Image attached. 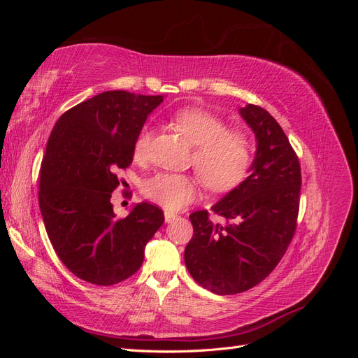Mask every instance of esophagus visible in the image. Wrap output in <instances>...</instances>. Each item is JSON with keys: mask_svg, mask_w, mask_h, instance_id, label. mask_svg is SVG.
I'll use <instances>...</instances> for the list:
<instances>
[{"mask_svg": "<svg viewBox=\"0 0 358 358\" xmlns=\"http://www.w3.org/2000/svg\"><path fill=\"white\" fill-rule=\"evenodd\" d=\"M164 218H166V222H171L175 221L178 218V215L175 212H170V210H166L164 212Z\"/></svg>", "mask_w": 358, "mask_h": 358, "instance_id": "esophagus-1", "label": "esophagus"}]
</instances>
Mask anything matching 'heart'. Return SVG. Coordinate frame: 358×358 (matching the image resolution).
I'll use <instances>...</instances> for the list:
<instances>
[{
	"instance_id": "obj_1",
	"label": "heart",
	"mask_w": 358,
	"mask_h": 358,
	"mask_svg": "<svg viewBox=\"0 0 358 358\" xmlns=\"http://www.w3.org/2000/svg\"><path fill=\"white\" fill-rule=\"evenodd\" d=\"M169 121L194 146L191 161L210 192H231L246 180L254 162V140L246 129L227 128L225 119L197 107L178 109ZM149 142L150 128L145 125L134 142L136 158L146 155ZM142 194L166 209L178 210L199 197L200 180L162 171L143 182Z\"/></svg>"
}]
</instances>
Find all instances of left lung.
<instances>
[{
  "mask_svg": "<svg viewBox=\"0 0 358 358\" xmlns=\"http://www.w3.org/2000/svg\"><path fill=\"white\" fill-rule=\"evenodd\" d=\"M241 115L258 140L251 175L216 203L212 212L189 215L194 234L185 248V264L197 284L230 296L264 280L294 237L300 208L301 171L284 129L266 109L242 107Z\"/></svg>",
  "mask_w": 358,
  "mask_h": 358,
  "instance_id": "1",
  "label": "left lung"
}]
</instances>
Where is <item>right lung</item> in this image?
Wrapping results in <instances>:
<instances>
[{"label": "right lung", "instance_id": "add662e5", "mask_svg": "<svg viewBox=\"0 0 358 358\" xmlns=\"http://www.w3.org/2000/svg\"><path fill=\"white\" fill-rule=\"evenodd\" d=\"M161 95L106 91L62 113L40 167L38 203L61 262L86 282L110 287L142 267L145 245L164 222L155 204L140 203L116 218L112 192L128 169L134 142Z\"/></svg>", "mask_w": 358, "mask_h": 358}]
</instances>
